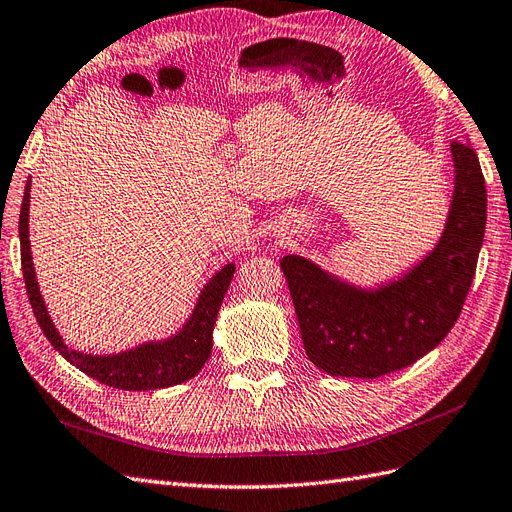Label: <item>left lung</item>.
<instances>
[{"label":"left lung","mask_w":512,"mask_h":512,"mask_svg":"<svg viewBox=\"0 0 512 512\" xmlns=\"http://www.w3.org/2000/svg\"><path fill=\"white\" fill-rule=\"evenodd\" d=\"M454 189L439 241L398 278L364 288L310 258L280 267L310 362L331 377L377 379L433 351L457 323L485 239L487 187L469 144L452 142Z\"/></svg>","instance_id":"8db88e82"}]
</instances>
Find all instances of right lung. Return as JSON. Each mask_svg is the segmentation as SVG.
I'll use <instances>...</instances> for the list:
<instances>
[{
    "mask_svg": "<svg viewBox=\"0 0 512 512\" xmlns=\"http://www.w3.org/2000/svg\"><path fill=\"white\" fill-rule=\"evenodd\" d=\"M30 189L32 176L27 178L19 215L21 267L27 297H30L36 321L40 329H43L47 340L53 344V349L58 351L66 362H71L75 368L86 372L88 377L118 390H161L196 377L213 351V327L217 321L219 306H222L226 290L234 278V262H228V265H224L204 284L196 306L191 310V316L170 338L150 340L140 344V347L112 355H92L68 349V344H64L60 331L55 329L51 321L36 280L30 245Z\"/></svg>",
    "mask_w": 512,
    "mask_h": 512,
    "instance_id": "right-lung-1",
    "label": "right lung"
}]
</instances>
